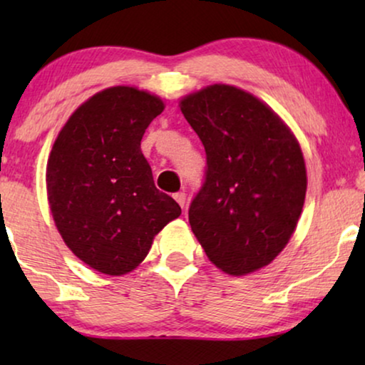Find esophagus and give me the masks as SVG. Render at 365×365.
I'll list each match as a JSON object with an SVG mask.
<instances>
[{
	"instance_id": "1",
	"label": "esophagus",
	"mask_w": 365,
	"mask_h": 365,
	"mask_svg": "<svg viewBox=\"0 0 365 365\" xmlns=\"http://www.w3.org/2000/svg\"><path fill=\"white\" fill-rule=\"evenodd\" d=\"M174 199H176L178 204L181 207L186 206V192H182V191L181 192H176V194H174Z\"/></svg>"
}]
</instances>
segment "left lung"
I'll list each match as a JSON object with an SVG mask.
<instances>
[{
    "label": "left lung",
    "instance_id": "8db88e82",
    "mask_svg": "<svg viewBox=\"0 0 365 365\" xmlns=\"http://www.w3.org/2000/svg\"><path fill=\"white\" fill-rule=\"evenodd\" d=\"M179 106L207 159L189 206L194 236L231 276L267 266L291 239L306 199L297 139L267 104L229 84L189 94Z\"/></svg>",
    "mask_w": 365,
    "mask_h": 365
}]
</instances>
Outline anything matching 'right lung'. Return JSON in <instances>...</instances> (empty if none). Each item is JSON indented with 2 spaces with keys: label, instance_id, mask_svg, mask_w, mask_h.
<instances>
[{
  "label": "right lung",
  "instance_id": "right-lung-1",
  "mask_svg": "<svg viewBox=\"0 0 365 365\" xmlns=\"http://www.w3.org/2000/svg\"><path fill=\"white\" fill-rule=\"evenodd\" d=\"M154 94L131 86L99 91L74 111L53 144L48 201L63 241L89 267L131 272L181 207L154 186L141 153L149 124L163 113Z\"/></svg>",
  "mask_w": 365,
  "mask_h": 365
}]
</instances>
